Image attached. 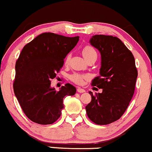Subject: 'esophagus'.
Wrapping results in <instances>:
<instances>
[{"label": "esophagus", "instance_id": "34e87169", "mask_svg": "<svg viewBox=\"0 0 152 152\" xmlns=\"http://www.w3.org/2000/svg\"><path fill=\"white\" fill-rule=\"evenodd\" d=\"M77 91L78 93H84V92H85L86 91L84 90V89L81 88L77 87Z\"/></svg>", "mask_w": 152, "mask_h": 152}]
</instances>
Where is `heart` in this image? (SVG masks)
Instances as JSON below:
<instances>
[{"mask_svg":"<svg viewBox=\"0 0 152 152\" xmlns=\"http://www.w3.org/2000/svg\"><path fill=\"white\" fill-rule=\"evenodd\" d=\"M82 53L87 61H88L91 58H97V53H96L95 48L92 47L91 45H86V46L84 47L82 50ZM70 57H71L70 54H68L66 56L65 64H68L70 61ZM88 77H89L88 75L77 72L73 73L69 76L70 80L77 85H82L84 83V80L88 79Z\"/></svg>","mask_w":152,"mask_h":152,"instance_id":"heart-1","label":"heart"}]
</instances>
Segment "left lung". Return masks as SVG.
<instances>
[{
	"instance_id": "1",
	"label": "left lung",
	"mask_w": 152,
	"mask_h": 152,
	"mask_svg": "<svg viewBox=\"0 0 152 152\" xmlns=\"http://www.w3.org/2000/svg\"><path fill=\"white\" fill-rule=\"evenodd\" d=\"M91 44L101 53L100 75L91 86L102 88V93L91 91V101L86 107L89 119L106 125L119 119L133 96L137 70L132 52L115 37L95 35ZM94 87V88L98 89Z\"/></svg>"
}]
</instances>
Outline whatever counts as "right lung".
I'll return each mask as SVG.
<instances>
[{
  "label": "right lung",
  "instance_id": "add662e5",
  "mask_svg": "<svg viewBox=\"0 0 152 152\" xmlns=\"http://www.w3.org/2000/svg\"><path fill=\"white\" fill-rule=\"evenodd\" d=\"M79 38L43 33L22 50L15 64L13 88L22 110L31 121L39 124L54 123L64 107L63 99L75 94V87L69 83L60 91L52 88L50 84Z\"/></svg>",
  "mask_w": 152,
  "mask_h": 152
}]
</instances>
